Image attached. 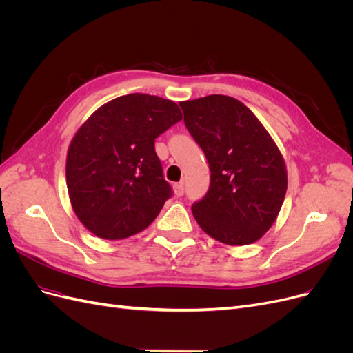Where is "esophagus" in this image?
<instances>
[{
    "label": "esophagus",
    "instance_id": "34e87169",
    "mask_svg": "<svg viewBox=\"0 0 353 353\" xmlns=\"http://www.w3.org/2000/svg\"><path fill=\"white\" fill-rule=\"evenodd\" d=\"M174 191H175V194H176L178 197L184 196V193H185V188H184V183H183V181H181V183L174 184Z\"/></svg>",
    "mask_w": 353,
    "mask_h": 353
}]
</instances>
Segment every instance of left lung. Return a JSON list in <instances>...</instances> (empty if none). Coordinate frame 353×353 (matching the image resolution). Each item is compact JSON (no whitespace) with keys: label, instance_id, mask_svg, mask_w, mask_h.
Returning a JSON list of instances; mask_svg holds the SVG:
<instances>
[{"label":"left lung","instance_id":"obj_1","mask_svg":"<svg viewBox=\"0 0 353 353\" xmlns=\"http://www.w3.org/2000/svg\"><path fill=\"white\" fill-rule=\"evenodd\" d=\"M179 105L210 169L208 193L191 206L200 228L230 245L259 240L279 215L287 191L279 147L258 117L228 95Z\"/></svg>","mask_w":353,"mask_h":353}]
</instances>
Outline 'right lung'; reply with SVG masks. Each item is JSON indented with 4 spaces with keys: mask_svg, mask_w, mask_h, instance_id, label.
I'll return each instance as SVG.
<instances>
[{
    "mask_svg": "<svg viewBox=\"0 0 353 353\" xmlns=\"http://www.w3.org/2000/svg\"><path fill=\"white\" fill-rule=\"evenodd\" d=\"M183 119L178 105L148 94L117 97L73 137L66 184L79 221L104 240L145 230L174 191L154 152L156 138Z\"/></svg>",
    "mask_w": 353,
    "mask_h": 353,
    "instance_id": "obj_1",
    "label": "right lung"
}]
</instances>
